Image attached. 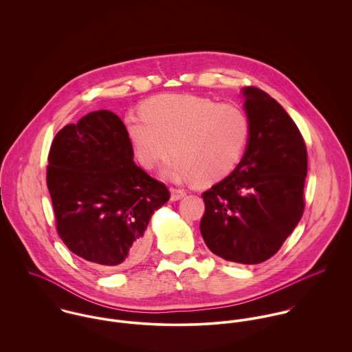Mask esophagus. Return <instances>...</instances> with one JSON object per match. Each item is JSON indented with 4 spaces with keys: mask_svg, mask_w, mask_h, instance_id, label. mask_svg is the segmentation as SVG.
I'll return each mask as SVG.
<instances>
[{
    "mask_svg": "<svg viewBox=\"0 0 352 352\" xmlns=\"http://www.w3.org/2000/svg\"><path fill=\"white\" fill-rule=\"evenodd\" d=\"M186 195H187V192L184 190H176V188L170 190V201H180Z\"/></svg>",
    "mask_w": 352,
    "mask_h": 352,
    "instance_id": "esophagus-1",
    "label": "esophagus"
}]
</instances>
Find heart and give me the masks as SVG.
Wrapping results in <instances>:
<instances>
[{
  "instance_id": "1",
  "label": "heart",
  "mask_w": 352,
  "mask_h": 352,
  "mask_svg": "<svg viewBox=\"0 0 352 352\" xmlns=\"http://www.w3.org/2000/svg\"><path fill=\"white\" fill-rule=\"evenodd\" d=\"M138 162L153 169L169 149L164 176L175 182L212 183L239 164L250 137L245 112L195 95H157L124 118Z\"/></svg>"
}]
</instances>
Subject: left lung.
Returning a JSON list of instances; mask_svg holds the SVG:
<instances>
[{
    "label": "left lung",
    "instance_id": "left-lung-1",
    "mask_svg": "<svg viewBox=\"0 0 352 352\" xmlns=\"http://www.w3.org/2000/svg\"><path fill=\"white\" fill-rule=\"evenodd\" d=\"M250 137L244 157L203 192L201 233L208 250L234 263H263L301 221L307 151L283 107L256 87L243 89Z\"/></svg>",
    "mask_w": 352,
    "mask_h": 352
}]
</instances>
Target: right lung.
Returning <instances> with one entry per match:
<instances>
[{"label": "right lung", "instance_id": "1", "mask_svg": "<svg viewBox=\"0 0 352 352\" xmlns=\"http://www.w3.org/2000/svg\"><path fill=\"white\" fill-rule=\"evenodd\" d=\"M47 188L60 240L104 270L127 268L142 258L151 215L170 197L165 184L134 162L124 123L107 109L55 135Z\"/></svg>", "mask_w": 352, "mask_h": 352}]
</instances>
